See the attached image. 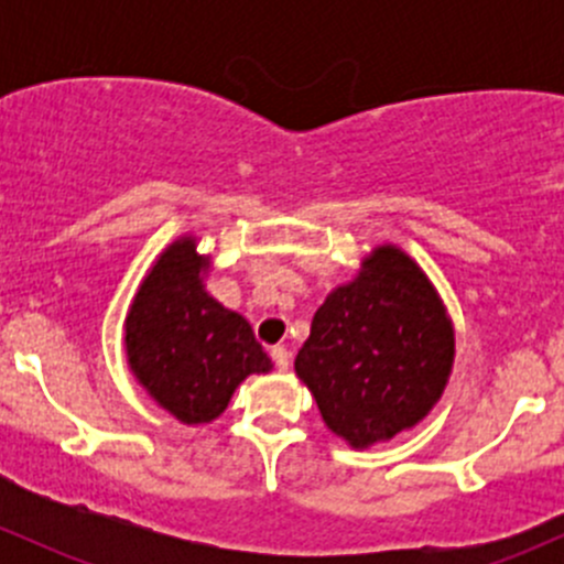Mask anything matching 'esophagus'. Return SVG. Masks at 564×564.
<instances>
[{
  "label": "esophagus",
  "instance_id": "1",
  "mask_svg": "<svg viewBox=\"0 0 564 564\" xmlns=\"http://www.w3.org/2000/svg\"><path fill=\"white\" fill-rule=\"evenodd\" d=\"M272 360H275V366H278V371H286L289 368V349L286 346H272Z\"/></svg>",
  "mask_w": 564,
  "mask_h": 564
}]
</instances>
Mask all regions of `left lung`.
<instances>
[{
    "mask_svg": "<svg viewBox=\"0 0 564 564\" xmlns=\"http://www.w3.org/2000/svg\"><path fill=\"white\" fill-rule=\"evenodd\" d=\"M453 360L456 327L434 281L401 246L382 242L318 305L294 371L324 425L368 451L429 417Z\"/></svg>",
    "mask_w": 564,
    "mask_h": 564,
    "instance_id": "obj_1",
    "label": "left lung"
}]
</instances>
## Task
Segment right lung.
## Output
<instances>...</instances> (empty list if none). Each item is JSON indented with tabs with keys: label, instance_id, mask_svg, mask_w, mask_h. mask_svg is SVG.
Returning a JSON list of instances; mask_svg holds the SVG:
<instances>
[{
	"label": "right lung",
	"instance_id": "add662e5",
	"mask_svg": "<svg viewBox=\"0 0 564 564\" xmlns=\"http://www.w3.org/2000/svg\"><path fill=\"white\" fill-rule=\"evenodd\" d=\"M213 253L180 235L155 256L124 314V357L147 395L182 425H207L250 373L272 362L248 318L207 292Z\"/></svg>",
	"mask_w": 564,
	"mask_h": 564
}]
</instances>
